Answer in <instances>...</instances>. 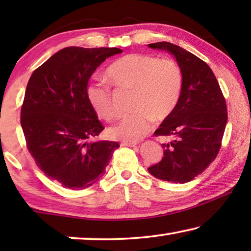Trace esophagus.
<instances>
[{"mask_svg": "<svg viewBox=\"0 0 251 251\" xmlns=\"http://www.w3.org/2000/svg\"><path fill=\"white\" fill-rule=\"evenodd\" d=\"M122 146H129V147H135L137 146L136 142H122L121 143Z\"/></svg>", "mask_w": 251, "mask_h": 251, "instance_id": "obj_1", "label": "esophagus"}]
</instances>
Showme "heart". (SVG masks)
I'll return each instance as SVG.
<instances>
[{
    "instance_id": "1",
    "label": "heart",
    "mask_w": 251,
    "mask_h": 251,
    "mask_svg": "<svg viewBox=\"0 0 251 251\" xmlns=\"http://www.w3.org/2000/svg\"><path fill=\"white\" fill-rule=\"evenodd\" d=\"M108 82L119 89H130L135 114L120 120L109 128L115 139L138 142L146 136L154 121H163L176 108L183 88L180 67L173 59L145 53L126 54L112 63L105 72ZM89 104L101 119L114 116L111 89L100 82L88 83Z\"/></svg>"
}]
</instances>
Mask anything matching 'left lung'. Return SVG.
Listing matches in <instances>:
<instances>
[{"mask_svg":"<svg viewBox=\"0 0 251 251\" xmlns=\"http://www.w3.org/2000/svg\"><path fill=\"white\" fill-rule=\"evenodd\" d=\"M149 47L173 54L183 74V88L176 108L154 132L171 140L161 144L162 160L147 170L161 180L184 184L203 173L217 156L227 122L226 102L203 60L169 42Z\"/></svg>","mask_w":251,"mask_h":251,"instance_id":"1","label":"left lung"}]
</instances>
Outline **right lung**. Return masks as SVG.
<instances>
[{
	"instance_id": "1",
	"label": "right lung",
	"mask_w": 251,
	"mask_h": 251,
	"mask_svg": "<svg viewBox=\"0 0 251 251\" xmlns=\"http://www.w3.org/2000/svg\"><path fill=\"white\" fill-rule=\"evenodd\" d=\"M118 48L61 49L33 72L22 107L30 155L47 177L72 190L87 188L105 174L118 142H89L104 130L89 104V78Z\"/></svg>"
}]
</instances>
